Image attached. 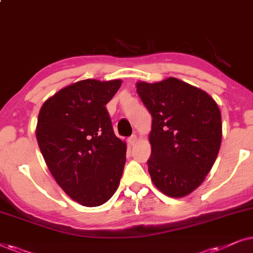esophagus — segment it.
I'll return each mask as SVG.
<instances>
[{
  "label": "esophagus",
  "mask_w": 253,
  "mask_h": 253,
  "mask_svg": "<svg viewBox=\"0 0 253 253\" xmlns=\"http://www.w3.org/2000/svg\"><path fill=\"white\" fill-rule=\"evenodd\" d=\"M137 141V136L136 135H132L128 137V143L130 146H133V144H135V142Z\"/></svg>",
  "instance_id": "esophagus-1"
}]
</instances>
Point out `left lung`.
<instances>
[{
    "mask_svg": "<svg viewBox=\"0 0 253 253\" xmlns=\"http://www.w3.org/2000/svg\"><path fill=\"white\" fill-rule=\"evenodd\" d=\"M136 91L153 117L151 180L168 197H185L200 186L217 157L220 109L204 90L174 77L137 82Z\"/></svg>",
    "mask_w": 253,
    "mask_h": 253,
    "instance_id": "8db88e82",
    "label": "left lung"
}]
</instances>
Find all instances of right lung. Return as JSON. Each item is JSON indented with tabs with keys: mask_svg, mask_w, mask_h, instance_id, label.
<instances>
[{
	"mask_svg": "<svg viewBox=\"0 0 253 253\" xmlns=\"http://www.w3.org/2000/svg\"><path fill=\"white\" fill-rule=\"evenodd\" d=\"M121 80H83L42 104L36 136L49 172L76 203L105 204L119 186L126 143L113 132L105 105Z\"/></svg>",
	"mask_w": 253,
	"mask_h": 253,
	"instance_id": "1",
	"label": "right lung"
}]
</instances>
